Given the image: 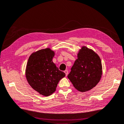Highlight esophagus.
Returning <instances> with one entry per match:
<instances>
[{"instance_id": "34e87169", "label": "esophagus", "mask_w": 124, "mask_h": 124, "mask_svg": "<svg viewBox=\"0 0 124 124\" xmlns=\"http://www.w3.org/2000/svg\"><path fill=\"white\" fill-rule=\"evenodd\" d=\"M64 72H65V74L66 76L68 75V70H65V71H64Z\"/></svg>"}]
</instances>
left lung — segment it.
<instances>
[{"label":"left lung","instance_id":"8db88e82","mask_svg":"<svg viewBox=\"0 0 124 124\" xmlns=\"http://www.w3.org/2000/svg\"><path fill=\"white\" fill-rule=\"evenodd\" d=\"M102 75V65L98 55L86 46H82L68 78L77 90L90 91L98 84Z\"/></svg>","mask_w":124,"mask_h":124}]
</instances>
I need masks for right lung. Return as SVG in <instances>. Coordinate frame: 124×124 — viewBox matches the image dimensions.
I'll list each match as a JSON object with an SVG mask.
<instances>
[{
	"label": "right lung",
	"instance_id": "1",
	"mask_svg": "<svg viewBox=\"0 0 124 124\" xmlns=\"http://www.w3.org/2000/svg\"><path fill=\"white\" fill-rule=\"evenodd\" d=\"M54 52L47 48L34 52L28 58L26 68L27 82L40 94L49 96L56 90L59 81L65 76L53 62Z\"/></svg>",
	"mask_w": 124,
	"mask_h": 124
}]
</instances>
